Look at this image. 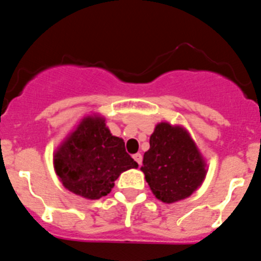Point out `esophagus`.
<instances>
[{
    "label": "esophagus",
    "mask_w": 261,
    "mask_h": 261,
    "mask_svg": "<svg viewBox=\"0 0 261 261\" xmlns=\"http://www.w3.org/2000/svg\"><path fill=\"white\" fill-rule=\"evenodd\" d=\"M133 159H135V161L138 163V165H141V163H142V155L140 153L135 154V155H133Z\"/></svg>",
    "instance_id": "obj_1"
}]
</instances>
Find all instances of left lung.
Returning <instances> with one entry per match:
<instances>
[{"instance_id": "obj_1", "label": "left lung", "mask_w": 261, "mask_h": 261, "mask_svg": "<svg viewBox=\"0 0 261 261\" xmlns=\"http://www.w3.org/2000/svg\"><path fill=\"white\" fill-rule=\"evenodd\" d=\"M141 170L156 199L167 204L192 195L206 174L204 161L188 132L168 123L158 124L154 129Z\"/></svg>"}]
</instances>
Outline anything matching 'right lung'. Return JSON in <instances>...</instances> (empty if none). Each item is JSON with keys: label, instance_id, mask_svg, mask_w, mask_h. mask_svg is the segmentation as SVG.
Wrapping results in <instances>:
<instances>
[{"label": "right lung", "instance_id": "obj_1", "mask_svg": "<svg viewBox=\"0 0 261 261\" xmlns=\"http://www.w3.org/2000/svg\"><path fill=\"white\" fill-rule=\"evenodd\" d=\"M138 165L121 138L111 135L102 117H86L55 154V170L64 187L85 199L107 196L123 171Z\"/></svg>", "mask_w": 261, "mask_h": 261}]
</instances>
